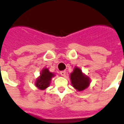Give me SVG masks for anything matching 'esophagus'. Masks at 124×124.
Returning <instances> with one entry per match:
<instances>
[{"mask_svg": "<svg viewBox=\"0 0 124 124\" xmlns=\"http://www.w3.org/2000/svg\"><path fill=\"white\" fill-rule=\"evenodd\" d=\"M60 74H61V76L64 77V76H65V75H66V71H60Z\"/></svg>", "mask_w": 124, "mask_h": 124, "instance_id": "1", "label": "esophagus"}]
</instances>
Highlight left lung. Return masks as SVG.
<instances>
[{"label":"left lung","mask_w":124,"mask_h":124,"mask_svg":"<svg viewBox=\"0 0 124 124\" xmlns=\"http://www.w3.org/2000/svg\"><path fill=\"white\" fill-rule=\"evenodd\" d=\"M70 80L72 86L78 91H82L90 84L89 77L82 73L79 68L75 67L70 74Z\"/></svg>","instance_id":"left-lung-1"}]
</instances>
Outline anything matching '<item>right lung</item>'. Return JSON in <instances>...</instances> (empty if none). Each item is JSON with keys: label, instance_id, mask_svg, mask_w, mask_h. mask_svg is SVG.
<instances>
[{"label": "right lung", "instance_id": "add662e5", "mask_svg": "<svg viewBox=\"0 0 124 124\" xmlns=\"http://www.w3.org/2000/svg\"><path fill=\"white\" fill-rule=\"evenodd\" d=\"M54 77V74L49 71V69L45 68L42 70L40 75L37 78L35 86L40 90H44L49 86L51 78Z\"/></svg>", "mask_w": 124, "mask_h": 124}]
</instances>
